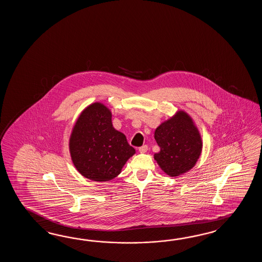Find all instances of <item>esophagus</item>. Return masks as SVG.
Returning a JSON list of instances; mask_svg holds the SVG:
<instances>
[{
    "mask_svg": "<svg viewBox=\"0 0 262 262\" xmlns=\"http://www.w3.org/2000/svg\"><path fill=\"white\" fill-rule=\"evenodd\" d=\"M139 150L140 154H145L148 150V146L147 145H143V146L139 147Z\"/></svg>",
    "mask_w": 262,
    "mask_h": 262,
    "instance_id": "obj_1",
    "label": "esophagus"
}]
</instances>
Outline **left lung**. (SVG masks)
I'll list each match as a JSON object with an SVG mask.
<instances>
[{"mask_svg":"<svg viewBox=\"0 0 262 262\" xmlns=\"http://www.w3.org/2000/svg\"><path fill=\"white\" fill-rule=\"evenodd\" d=\"M160 150L154 158L162 170L170 177L188 172L195 167L202 151V139L193 118L184 111L164 121L155 131Z\"/></svg>","mask_w":262,"mask_h":262,"instance_id":"obj_1","label":"left lung"}]
</instances>
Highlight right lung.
I'll return each instance as SVG.
<instances>
[{
  "label": "right lung",
  "instance_id": "1",
  "mask_svg": "<svg viewBox=\"0 0 262 262\" xmlns=\"http://www.w3.org/2000/svg\"><path fill=\"white\" fill-rule=\"evenodd\" d=\"M112 117L105 104L92 103L80 112L70 134L68 147L74 167L95 182L117 177L136 154L124 134L113 127Z\"/></svg>",
  "mask_w": 262,
  "mask_h": 262
}]
</instances>
